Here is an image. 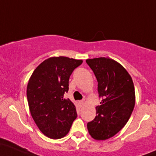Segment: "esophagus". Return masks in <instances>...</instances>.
<instances>
[{"mask_svg": "<svg viewBox=\"0 0 156 156\" xmlns=\"http://www.w3.org/2000/svg\"><path fill=\"white\" fill-rule=\"evenodd\" d=\"M79 104H80V105H81V107H82V106H83V104H84V101H83V100L80 101H79Z\"/></svg>", "mask_w": 156, "mask_h": 156, "instance_id": "esophagus-1", "label": "esophagus"}]
</instances>
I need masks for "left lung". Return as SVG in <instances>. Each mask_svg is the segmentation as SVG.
I'll list each match as a JSON object with an SVG mask.
<instances>
[{
  "label": "left lung",
  "mask_w": 156,
  "mask_h": 156,
  "mask_svg": "<svg viewBox=\"0 0 156 156\" xmlns=\"http://www.w3.org/2000/svg\"><path fill=\"white\" fill-rule=\"evenodd\" d=\"M98 81L102 98L95 118L87 123L89 133L95 140L114 136L125 126L134 109L136 95L133 80L127 71L109 58L87 59Z\"/></svg>",
  "instance_id": "left-lung-1"
}]
</instances>
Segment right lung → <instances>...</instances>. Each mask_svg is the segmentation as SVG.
<instances>
[{"mask_svg":"<svg viewBox=\"0 0 156 156\" xmlns=\"http://www.w3.org/2000/svg\"><path fill=\"white\" fill-rule=\"evenodd\" d=\"M83 61L64 56L49 58L39 65L30 77L27 96L32 117L46 136L58 139L69 133L77 118L69 98V77Z\"/></svg>","mask_w":156,"mask_h":156,"instance_id":"1","label":"right lung"}]
</instances>
